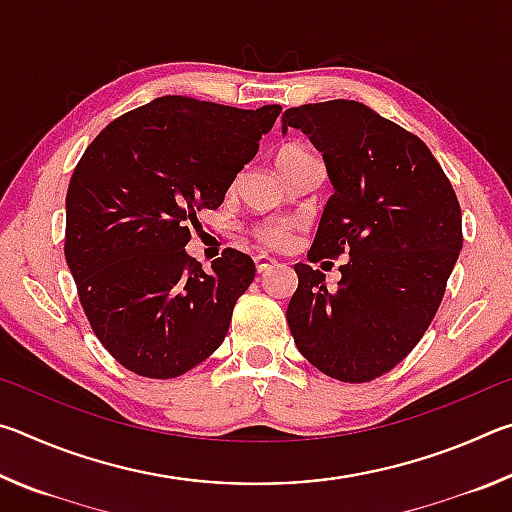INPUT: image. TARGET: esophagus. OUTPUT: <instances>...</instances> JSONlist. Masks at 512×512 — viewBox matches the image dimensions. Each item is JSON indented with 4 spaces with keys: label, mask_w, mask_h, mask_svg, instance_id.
Returning <instances> with one entry per match:
<instances>
[{
    "label": "esophagus",
    "mask_w": 512,
    "mask_h": 512,
    "mask_svg": "<svg viewBox=\"0 0 512 512\" xmlns=\"http://www.w3.org/2000/svg\"><path fill=\"white\" fill-rule=\"evenodd\" d=\"M255 266H257V273H268V271H273V268L277 266V262L273 257H268V255H257L255 257Z\"/></svg>",
    "instance_id": "34e87169"
}]
</instances>
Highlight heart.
Wrapping results in <instances>:
<instances>
[{
  "instance_id": "heart-1",
  "label": "heart",
  "mask_w": 512,
  "mask_h": 512,
  "mask_svg": "<svg viewBox=\"0 0 512 512\" xmlns=\"http://www.w3.org/2000/svg\"><path fill=\"white\" fill-rule=\"evenodd\" d=\"M311 155L305 146H300L296 142H289V144H282L280 149L275 151V167L277 171H287L291 164H296L298 160L307 158ZM257 235L262 241L271 246H284L291 237V223H284V221H273V223H264L262 228L257 230Z\"/></svg>"
}]
</instances>
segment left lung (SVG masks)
<instances>
[{"label": "left lung", "instance_id": "obj_1", "mask_svg": "<svg viewBox=\"0 0 512 512\" xmlns=\"http://www.w3.org/2000/svg\"><path fill=\"white\" fill-rule=\"evenodd\" d=\"M323 155L334 194L309 262L348 255L336 291L296 264L287 320L298 350L325 375L361 384L395 368L427 332L463 248L461 207L420 137L359 101L289 108L287 128Z\"/></svg>", "mask_w": 512, "mask_h": 512}]
</instances>
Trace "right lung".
<instances>
[{"label": "right lung", "instance_id": "right-lung-1", "mask_svg": "<svg viewBox=\"0 0 512 512\" xmlns=\"http://www.w3.org/2000/svg\"><path fill=\"white\" fill-rule=\"evenodd\" d=\"M280 110L160 97L108 124L76 164L65 259L97 339L135 375H183L228 334L255 262L228 248L205 273L189 228L223 203Z\"/></svg>", "mask_w": 512, "mask_h": 512}]
</instances>
